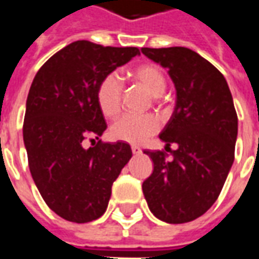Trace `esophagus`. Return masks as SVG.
I'll return each mask as SVG.
<instances>
[{
    "instance_id": "34e87169",
    "label": "esophagus",
    "mask_w": 259,
    "mask_h": 259,
    "mask_svg": "<svg viewBox=\"0 0 259 259\" xmlns=\"http://www.w3.org/2000/svg\"><path fill=\"white\" fill-rule=\"evenodd\" d=\"M132 152H133L135 155H139V154H141V148L137 146H132Z\"/></svg>"
}]
</instances>
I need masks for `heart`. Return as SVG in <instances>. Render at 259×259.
I'll return each mask as SVG.
<instances>
[{
    "mask_svg": "<svg viewBox=\"0 0 259 259\" xmlns=\"http://www.w3.org/2000/svg\"><path fill=\"white\" fill-rule=\"evenodd\" d=\"M133 79L152 97H161L166 90V77L157 65H141L133 70ZM122 80L116 73L107 74L97 87V104L108 118H115L122 107ZM159 120L151 115H124L111 127L115 140L140 144L159 130Z\"/></svg>",
    "mask_w": 259,
    "mask_h": 259,
    "instance_id": "heart-1",
    "label": "heart"
}]
</instances>
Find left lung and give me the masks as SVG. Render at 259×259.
Instances as JSON below:
<instances>
[{
  "instance_id": "8db88e82",
  "label": "left lung",
  "mask_w": 259,
  "mask_h": 259,
  "mask_svg": "<svg viewBox=\"0 0 259 259\" xmlns=\"http://www.w3.org/2000/svg\"><path fill=\"white\" fill-rule=\"evenodd\" d=\"M168 73L176 107L159 139L178 148L144 151L154 170L143 183L150 211L163 222L186 223L204 215L217 201L234 161L237 113L223 74L186 47L141 48Z\"/></svg>"
}]
</instances>
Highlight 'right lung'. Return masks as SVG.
Instances as JSON below:
<instances>
[{"instance_id": "right-lung-1", "label": "right lung", "mask_w": 259, "mask_h": 259, "mask_svg": "<svg viewBox=\"0 0 259 259\" xmlns=\"http://www.w3.org/2000/svg\"><path fill=\"white\" fill-rule=\"evenodd\" d=\"M139 54L79 40L54 54L33 79L23 122L29 168L42 200L69 222H91L107 211L113 182L132 158L123 141L99 140L90 149L82 143L107 130L97 104L100 81Z\"/></svg>"}]
</instances>
